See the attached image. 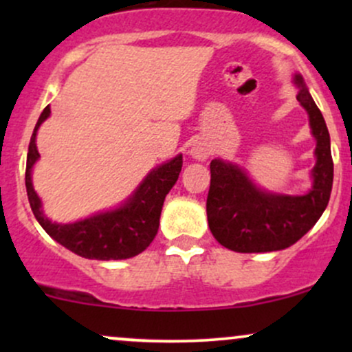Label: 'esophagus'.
<instances>
[{"mask_svg": "<svg viewBox=\"0 0 352 352\" xmlns=\"http://www.w3.org/2000/svg\"><path fill=\"white\" fill-rule=\"evenodd\" d=\"M192 155L195 157V159H199V160H205L208 157V152L205 151V148L197 147V148H193V151H192Z\"/></svg>", "mask_w": 352, "mask_h": 352, "instance_id": "obj_1", "label": "esophagus"}]
</instances>
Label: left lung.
I'll return each instance as SVG.
<instances>
[{
  "label": "left lung",
  "instance_id": "8db88e82",
  "mask_svg": "<svg viewBox=\"0 0 352 352\" xmlns=\"http://www.w3.org/2000/svg\"><path fill=\"white\" fill-rule=\"evenodd\" d=\"M294 82L300 87L298 100L308 111L318 142L313 188L301 197L273 195L254 187L236 165L212 160L208 227L218 243L232 252L261 253L288 248L309 232L328 207L334 173L329 132L300 74L294 76Z\"/></svg>",
  "mask_w": 352,
  "mask_h": 352
}]
</instances>
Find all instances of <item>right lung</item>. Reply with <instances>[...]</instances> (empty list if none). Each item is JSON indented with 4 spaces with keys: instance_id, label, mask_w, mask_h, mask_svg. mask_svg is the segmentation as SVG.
I'll list each match as a JSON object with an SVG mask.
<instances>
[{
    "instance_id": "add662e5",
    "label": "right lung",
    "mask_w": 352,
    "mask_h": 352,
    "mask_svg": "<svg viewBox=\"0 0 352 352\" xmlns=\"http://www.w3.org/2000/svg\"><path fill=\"white\" fill-rule=\"evenodd\" d=\"M50 114L51 109L46 106L39 116L28 148L24 180H26L28 200L36 220L58 243L89 260H125L142 253L157 235L165 195L175 185L182 170L184 164L182 155H177L170 162L160 165L148 173L144 184L124 207L116 208L114 212L99 213L76 223H52L44 217L41 200L36 195L31 184V170L36 160L39 159L36 148V132Z\"/></svg>"
}]
</instances>
